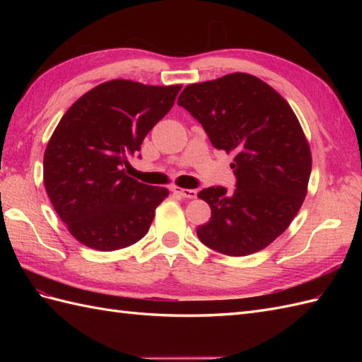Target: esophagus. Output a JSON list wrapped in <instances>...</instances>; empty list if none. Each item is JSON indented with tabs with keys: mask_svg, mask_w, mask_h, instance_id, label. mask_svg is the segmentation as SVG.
Instances as JSON below:
<instances>
[{
	"mask_svg": "<svg viewBox=\"0 0 362 362\" xmlns=\"http://www.w3.org/2000/svg\"><path fill=\"white\" fill-rule=\"evenodd\" d=\"M173 191L175 194H179L185 199H196L197 191L196 189H187V188H180V187H174Z\"/></svg>",
	"mask_w": 362,
	"mask_h": 362,
	"instance_id": "esophagus-1",
	"label": "esophagus"
}]
</instances>
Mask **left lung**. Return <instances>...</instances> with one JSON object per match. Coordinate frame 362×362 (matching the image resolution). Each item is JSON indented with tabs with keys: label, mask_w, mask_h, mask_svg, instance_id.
<instances>
[{
	"label": "left lung",
	"mask_w": 362,
	"mask_h": 362,
	"mask_svg": "<svg viewBox=\"0 0 362 362\" xmlns=\"http://www.w3.org/2000/svg\"><path fill=\"white\" fill-rule=\"evenodd\" d=\"M177 104L201 122L216 149L232 152L236 188L197 194L211 218L197 227L206 247L245 257L267 247L296 218L308 193L311 149L294 110L257 76L226 74L189 83Z\"/></svg>",
	"instance_id": "8db88e82"
}]
</instances>
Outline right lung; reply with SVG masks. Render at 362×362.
I'll return each mask as SVG.
<instances>
[{
  "instance_id": "obj_1",
  "label": "right lung",
  "mask_w": 362,
  "mask_h": 362,
  "mask_svg": "<svg viewBox=\"0 0 362 362\" xmlns=\"http://www.w3.org/2000/svg\"><path fill=\"white\" fill-rule=\"evenodd\" d=\"M180 88L113 79L82 95L59 121L43 157L45 189L83 245L112 252L148 233L169 191L132 179L124 166Z\"/></svg>"
}]
</instances>
